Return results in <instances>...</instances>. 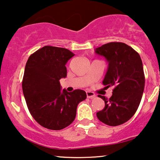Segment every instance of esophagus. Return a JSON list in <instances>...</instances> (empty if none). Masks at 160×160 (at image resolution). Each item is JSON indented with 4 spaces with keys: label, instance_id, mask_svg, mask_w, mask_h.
I'll use <instances>...</instances> for the list:
<instances>
[{
    "label": "esophagus",
    "instance_id": "esophagus-1",
    "mask_svg": "<svg viewBox=\"0 0 160 160\" xmlns=\"http://www.w3.org/2000/svg\"><path fill=\"white\" fill-rule=\"evenodd\" d=\"M86 95H87L88 98H94L95 96V95L93 93V92L90 91H87Z\"/></svg>",
    "mask_w": 160,
    "mask_h": 160
}]
</instances>
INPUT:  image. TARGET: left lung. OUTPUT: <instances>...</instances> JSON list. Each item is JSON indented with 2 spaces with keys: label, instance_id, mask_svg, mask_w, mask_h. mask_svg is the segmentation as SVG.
<instances>
[{
  "label": "left lung",
  "instance_id": "obj_1",
  "mask_svg": "<svg viewBox=\"0 0 160 160\" xmlns=\"http://www.w3.org/2000/svg\"><path fill=\"white\" fill-rule=\"evenodd\" d=\"M95 53L106 57L108 71L103 81L107 88L113 86L110 98L99 95L105 102L98 118L111 126L123 124L134 115L141 102L145 78L139 53L122 42H110L95 49Z\"/></svg>",
  "mask_w": 160,
  "mask_h": 160
}]
</instances>
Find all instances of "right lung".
Here are the masks:
<instances>
[{"label": "right lung", "mask_w": 160, "mask_h": 160, "mask_svg": "<svg viewBox=\"0 0 160 160\" xmlns=\"http://www.w3.org/2000/svg\"><path fill=\"white\" fill-rule=\"evenodd\" d=\"M75 55L62 47L45 46L31 54L22 80L23 93L31 115L44 128L61 130L75 120L78 105L86 98L84 90L61 92L66 63Z\"/></svg>", "instance_id": "obj_1"}]
</instances>
